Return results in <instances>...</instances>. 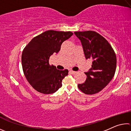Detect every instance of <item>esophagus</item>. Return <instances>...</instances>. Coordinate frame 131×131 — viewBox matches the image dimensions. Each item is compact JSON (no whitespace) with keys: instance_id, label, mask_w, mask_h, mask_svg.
I'll list each match as a JSON object with an SVG mask.
<instances>
[{"instance_id":"esophagus-1","label":"esophagus","mask_w":131,"mask_h":131,"mask_svg":"<svg viewBox=\"0 0 131 131\" xmlns=\"http://www.w3.org/2000/svg\"><path fill=\"white\" fill-rule=\"evenodd\" d=\"M69 72L71 73L72 74H75V73H77V72H76V71H73V70H70Z\"/></svg>"}]
</instances>
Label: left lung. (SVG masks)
Listing matches in <instances>:
<instances>
[{
  "label": "left lung",
  "mask_w": 131,
  "mask_h": 131,
  "mask_svg": "<svg viewBox=\"0 0 131 131\" xmlns=\"http://www.w3.org/2000/svg\"><path fill=\"white\" fill-rule=\"evenodd\" d=\"M80 40L86 59H92V68L87 72L85 81L78 84L81 91L87 95L96 94L112 80L116 70L117 58L107 40L95 31L74 32Z\"/></svg>",
  "instance_id": "left-lung-1"
}]
</instances>
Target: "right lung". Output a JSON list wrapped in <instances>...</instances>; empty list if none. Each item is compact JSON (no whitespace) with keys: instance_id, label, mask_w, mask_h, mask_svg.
Listing matches in <instances>:
<instances>
[{"instance_id":"right-lung-1","label":"right lung","mask_w":131,"mask_h":131,"mask_svg":"<svg viewBox=\"0 0 131 131\" xmlns=\"http://www.w3.org/2000/svg\"><path fill=\"white\" fill-rule=\"evenodd\" d=\"M73 34L72 32L49 30L33 38L24 48L21 56L24 75L39 92L50 94L62 87L68 70H58L49 64V58L60 50L61 44Z\"/></svg>"}]
</instances>
